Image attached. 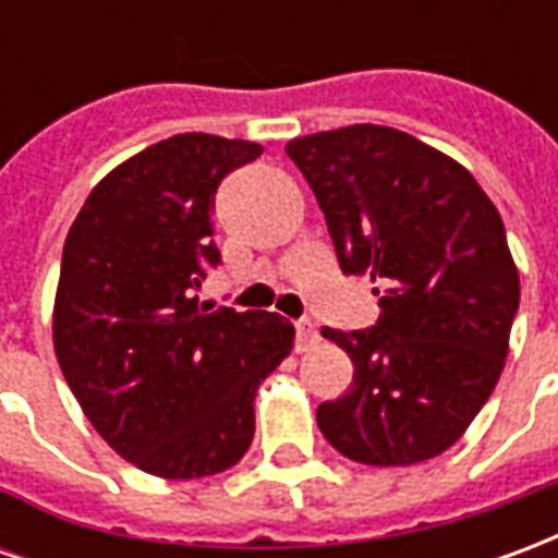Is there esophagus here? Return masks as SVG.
Returning <instances> with one entry per match:
<instances>
[{"label":"esophagus","mask_w":558,"mask_h":558,"mask_svg":"<svg viewBox=\"0 0 558 558\" xmlns=\"http://www.w3.org/2000/svg\"><path fill=\"white\" fill-rule=\"evenodd\" d=\"M316 338H319V331H316V326L311 319H299V323H295V350H311L316 343Z\"/></svg>","instance_id":"1"}]
</instances>
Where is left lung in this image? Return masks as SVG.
<instances>
[{"mask_svg":"<svg viewBox=\"0 0 558 558\" xmlns=\"http://www.w3.org/2000/svg\"><path fill=\"white\" fill-rule=\"evenodd\" d=\"M326 215L343 275H371L379 323L323 328L352 359V386L316 410L340 454L412 466L466 433L499 383L520 275L472 172L386 125L287 143Z\"/></svg>","mask_w":558,"mask_h":558,"instance_id":"left-lung-1","label":"left lung"}]
</instances>
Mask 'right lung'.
Segmentation results:
<instances>
[{
	"instance_id": "add662e5",
	"label": "right lung",
	"mask_w": 558,
	"mask_h": 558,
	"mask_svg": "<svg viewBox=\"0 0 558 558\" xmlns=\"http://www.w3.org/2000/svg\"><path fill=\"white\" fill-rule=\"evenodd\" d=\"M259 143L175 134L119 163L71 223L53 347L80 410L128 463L187 481L235 466L254 439L259 383L292 350L290 319L199 302L220 254V182Z\"/></svg>"
}]
</instances>
